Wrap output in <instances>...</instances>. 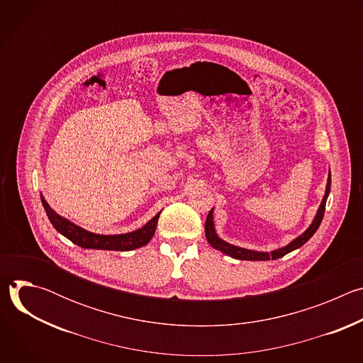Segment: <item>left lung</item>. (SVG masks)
<instances>
[{"label": "left lung", "instance_id": "obj_1", "mask_svg": "<svg viewBox=\"0 0 363 363\" xmlns=\"http://www.w3.org/2000/svg\"><path fill=\"white\" fill-rule=\"evenodd\" d=\"M329 192H330V172H329V178H328V185H326V192H325V196L322 199V203L319 206L318 210V214L312 223V225H310L301 235H298L296 240H293L289 245L283 247V248H279V250H274L272 252H260V251H252V250H245V248H240V247H235L233 244H228L225 241H223L217 233H216V228H214V223H213V210L208 213V216H206V220H205V237L206 240H208V242L223 251L224 254L233 257V258H237V260H248V262H267V260H277V258L289 254L290 251L301 247L304 242H307L310 238H312V235L318 231L322 220H323V216H325V210H326V201H328V196H329Z\"/></svg>", "mask_w": 363, "mask_h": 363}]
</instances>
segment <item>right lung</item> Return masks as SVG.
Here are the masks:
<instances>
[{
    "mask_svg": "<svg viewBox=\"0 0 363 363\" xmlns=\"http://www.w3.org/2000/svg\"><path fill=\"white\" fill-rule=\"evenodd\" d=\"M41 202L45 210V214L53 224V227L63 234L66 238H69L72 242L77 244L82 248H93V250H111V251H129L139 247L146 245L157 230L160 214L155 216L149 223H146L142 228L128 233V234H119V235H100L93 234L90 231H86L80 228L79 225L70 223L69 220L60 217L57 213L50 208V205L41 195Z\"/></svg>",
    "mask_w": 363,
    "mask_h": 363,
    "instance_id": "obj_1",
    "label": "right lung"
}]
</instances>
